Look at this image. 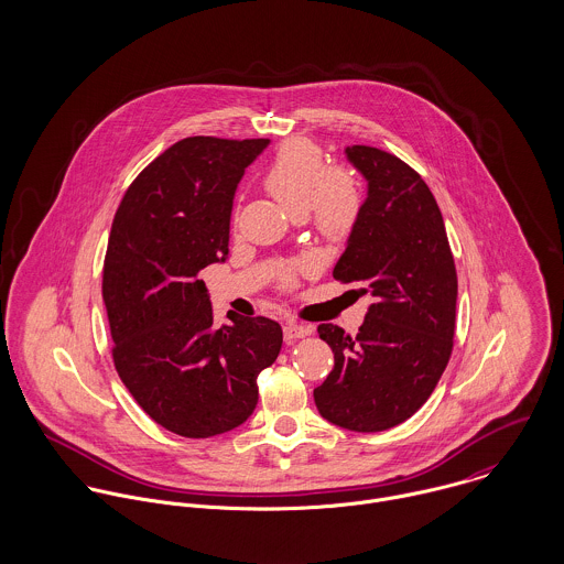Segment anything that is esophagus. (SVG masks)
<instances>
[{"label": "esophagus", "instance_id": "obj_1", "mask_svg": "<svg viewBox=\"0 0 564 564\" xmlns=\"http://www.w3.org/2000/svg\"><path fill=\"white\" fill-rule=\"evenodd\" d=\"M313 332V325H304V323L289 322L284 323V338L286 343L295 340V338H304Z\"/></svg>", "mask_w": 564, "mask_h": 564}]
</instances>
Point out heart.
I'll return each mask as SVG.
<instances>
[{
	"label": "heart",
	"mask_w": 564,
	"mask_h": 564,
	"mask_svg": "<svg viewBox=\"0 0 564 564\" xmlns=\"http://www.w3.org/2000/svg\"><path fill=\"white\" fill-rule=\"evenodd\" d=\"M262 184L291 217L311 210L317 230L329 241L345 239L358 219L356 184L343 171L325 173L322 150L308 141L286 143L269 162ZM284 280L291 282L293 273Z\"/></svg>",
	"instance_id": "obj_1"
}]
</instances>
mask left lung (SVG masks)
<instances>
[{
    "label": "left lung",
    "instance_id": "left-lung-1",
    "mask_svg": "<svg viewBox=\"0 0 564 564\" xmlns=\"http://www.w3.org/2000/svg\"><path fill=\"white\" fill-rule=\"evenodd\" d=\"M367 199L332 275L373 304L356 336L322 323L334 369L315 389L323 419L382 432L412 416L438 384L454 347L458 280L438 204L421 175L378 148H345Z\"/></svg>",
    "mask_w": 564,
    "mask_h": 564
}]
</instances>
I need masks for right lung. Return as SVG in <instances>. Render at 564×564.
<instances>
[{
	"instance_id": "1",
	"label": "right lung",
	"mask_w": 564,
	"mask_h": 564,
	"mask_svg": "<svg viewBox=\"0 0 564 564\" xmlns=\"http://www.w3.org/2000/svg\"><path fill=\"white\" fill-rule=\"evenodd\" d=\"M269 139L188 137L126 191L104 260L112 360L164 430L208 438L245 423L258 373L282 347L280 323L228 313L215 325L199 271L226 262L235 193Z\"/></svg>"
}]
</instances>
